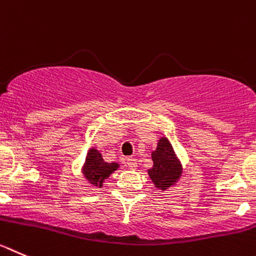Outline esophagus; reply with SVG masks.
I'll use <instances>...</instances> for the list:
<instances>
[{
  "label": "esophagus",
  "mask_w": 256,
  "mask_h": 256,
  "mask_svg": "<svg viewBox=\"0 0 256 256\" xmlns=\"http://www.w3.org/2000/svg\"><path fill=\"white\" fill-rule=\"evenodd\" d=\"M126 166H128L130 170H135L138 167V160L135 158H128L126 160Z\"/></svg>",
  "instance_id": "34e87169"
}]
</instances>
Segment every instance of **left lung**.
<instances>
[{
    "label": "left lung",
    "instance_id": "left-lung-1",
    "mask_svg": "<svg viewBox=\"0 0 256 256\" xmlns=\"http://www.w3.org/2000/svg\"><path fill=\"white\" fill-rule=\"evenodd\" d=\"M152 160L153 167L148 170V174L156 188L166 190L180 178L182 167L177 160L172 145L166 138L160 140L156 149L152 153Z\"/></svg>",
    "mask_w": 256,
    "mask_h": 256
}]
</instances>
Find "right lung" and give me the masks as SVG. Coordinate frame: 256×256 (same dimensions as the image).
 Returning a JSON list of instances; mask_svg holds the SVG:
<instances>
[{
	"label": "right lung",
	"instance_id": "1",
	"mask_svg": "<svg viewBox=\"0 0 256 256\" xmlns=\"http://www.w3.org/2000/svg\"><path fill=\"white\" fill-rule=\"evenodd\" d=\"M118 168L117 163H107L102 158V154L96 149H90L86 154L84 164V176L94 186H102L103 180Z\"/></svg>",
	"mask_w": 256,
	"mask_h": 256
}]
</instances>
